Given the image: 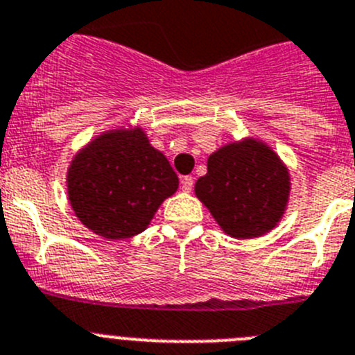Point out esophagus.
Instances as JSON below:
<instances>
[{
    "instance_id": "esophagus-1",
    "label": "esophagus",
    "mask_w": 355,
    "mask_h": 355,
    "mask_svg": "<svg viewBox=\"0 0 355 355\" xmlns=\"http://www.w3.org/2000/svg\"><path fill=\"white\" fill-rule=\"evenodd\" d=\"M193 186H195L193 177H182V191H184V193H191V191H193Z\"/></svg>"
}]
</instances>
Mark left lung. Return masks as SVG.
Instances as JSON below:
<instances>
[{"instance_id":"left-lung-1","label":"left lung","mask_w":355,"mask_h":355,"mask_svg":"<svg viewBox=\"0 0 355 355\" xmlns=\"http://www.w3.org/2000/svg\"><path fill=\"white\" fill-rule=\"evenodd\" d=\"M291 193V177L266 143L245 137L218 148L207 159V173L195 195L227 236L252 239L277 227Z\"/></svg>"}]
</instances>
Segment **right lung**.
<instances>
[{
    "label": "right lung",
    "instance_id": "right-lung-1",
    "mask_svg": "<svg viewBox=\"0 0 355 355\" xmlns=\"http://www.w3.org/2000/svg\"><path fill=\"white\" fill-rule=\"evenodd\" d=\"M66 184L71 209L89 230L126 239L146 230L160 203L178 189V177L141 126H119L80 148Z\"/></svg>",
    "mask_w": 355,
    "mask_h": 355
}]
</instances>
